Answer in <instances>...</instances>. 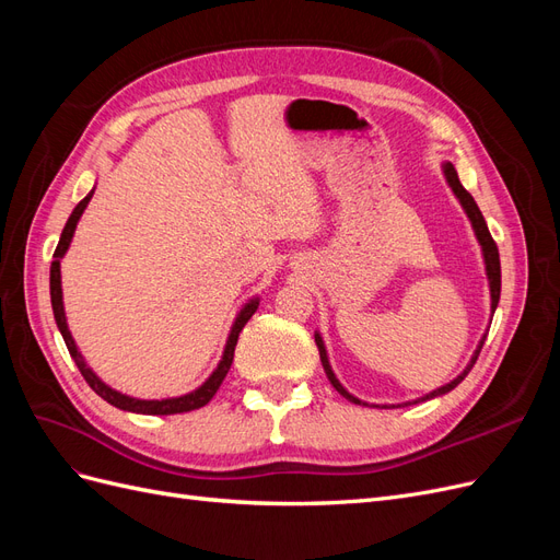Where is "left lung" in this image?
I'll use <instances>...</instances> for the list:
<instances>
[{
	"label": "left lung",
	"mask_w": 560,
	"mask_h": 560,
	"mask_svg": "<svg viewBox=\"0 0 560 560\" xmlns=\"http://www.w3.org/2000/svg\"><path fill=\"white\" fill-rule=\"evenodd\" d=\"M442 167H444V175H446V182H448V186H451V189H453L455 198L460 200V206H463V210L467 212L469 222H471L474 235H477V241H479V245H481V252H483V261H486V276H488V287H490V311L495 313V308H498V301H500V254H498V245H495L493 235H490V231H488V226H486V219H483V214H481L479 206H477V202H474L471 194H469V191L465 189V186L460 184V179H457V173H455L453 163H444ZM483 341H486V336H483L481 341H479V348L474 350L471 360H469V364L465 366V371H463L460 376L453 378L451 383H446V385H442V387L432 389V393H430V395H425V397H418V399H413V401H404V404H393V409H397V406H411V404H418V401H428V399H434V397H439V395H446V393H451V389H453L457 383H463V381H465V376H467L469 371H471L474 362H477L479 352H481V348H483ZM315 343H317V350H319V360H322V366H325V374H327L329 383L336 387V393H338V395H343V397H346L348 401H352V404H364V406H369L366 401H362V399H358V397H354V395H350L348 389H346L341 383H338V378L334 376V371H331L329 358H327V348H325V341H322V336H319V334H315ZM381 409H387V406H381Z\"/></svg>",
	"instance_id": "8db88e82"
}]
</instances>
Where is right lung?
Returning <instances> with one entry per match:
<instances>
[{
	"mask_svg": "<svg viewBox=\"0 0 560 560\" xmlns=\"http://www.w3.org/2000/svg\"><path fill=\"white\" fill-rule=\"evenodd\" d=\"M93 198V191L83 198L79 206L74 208V212L70 214V219H67V224L60 233V243L54 252V261H50V306H54V317H56V325L65 338V346L67 350H70L72 360L77 362L81 376L86 378V383L95 389V395L103 397L105 401H109L112 406H116V409L121 411H132V413H144V416H173V413H186V411H194V409H200V406H206L214 393L219 389V385H222V381L226 378L229 369L233 364V352H235V343H238V336L243 331V327L247 325V319L257 313L259 308V299H252L249 303H245V308L238 313V317H235L233 327H231V334H229V341H226V348H224V354L222 360H219L217 369L212 371V376L202 383L198 389H194V393L189 395H182V397H173V399H135V397H128V395H121L116 393V389H112L107 383L100 381L93 369L86 364V360L81 358V352L74 343V338L70 334V329H67V317H65V308H62V284H60V259L65 257L67 247H70L72 243V235L77 231V224L79 219L83 214V210H86L89 200Z\"/></svg>",
	"mask_w": 560,
	"mask_h": 560,
	"instance_id": "right-lung-1",
	"label": "right lung"
}]
</instances>
